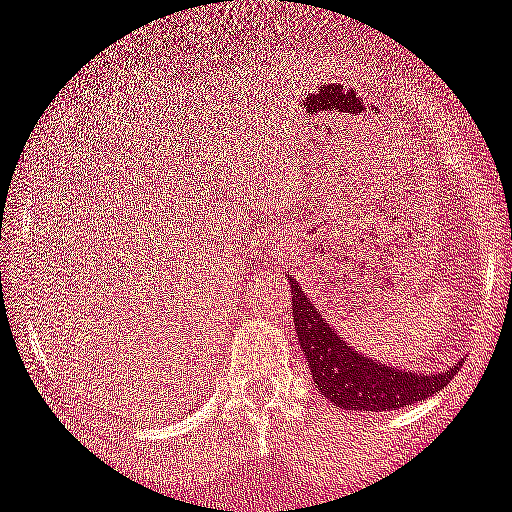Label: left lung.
I'll return each mask as SVG.
<instances>
[{
  "label": "left lung",
  "mask_w": 512,
  "mask_h": 512,
  "mask_svg": "<svg viewBox=\"0 0 512 512\" xmlns=\"http://www.w3.org/2000/svg\"><path fill=\"white\" fill-rule=\"evenodd\" d=\"M289 284L294 329L309 362L314 387L334 402L337 410H402L445 389L460 372V364L435 374L402 372L377 362L372 354L367 357L352 347L342 332L337 334V326L326 319V311L316 309L294 279H289Z\"/></svg>",
  "instance_id": "1"
}]
</instances>
